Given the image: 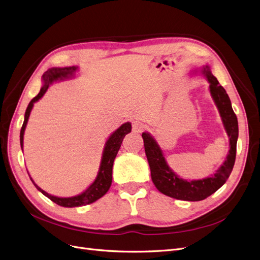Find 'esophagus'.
I'll return each instance as SVG.
<instances>
[{"label": "esophagus", "mask_w": 260, "mask_h": 260, "mask_svg": "<svg viewBox=\"0 0 260 260\" xmlns=\"http://www.w3.org/2000/svg\"><path fill=\"white\" fill-rule=\"evenodd\" d=\"M145 127H146V125L140 121H134L133 122V131L135 133L142 132L143 129H145Z\"/></svg>", "instance_id": "34e87169"}]
</instances>
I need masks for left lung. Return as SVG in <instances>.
Wrapping results in <instances>:
<instances>
[{
	"label": "left lung",
	"instance_id": "left-lung-1",
	"mask_svg": "<svg viewBox=\"0 0 260 260\" xmlns=\"http://www.w3.org/2000/svg\"><path fill=\"white\" fill-rule=\"evenodd\" d=\"M204 74L210 83L211 96L217 106L224 127L229 137V153L226 160L218 168L214 176L193 181L179 178L167 165L162 152L154 138L148 133L142 134L153 183L160 193L180 200L199 201L215 193L229 178L236 160L237 140L239 135L237 115L233 110L228 94L211 73L209 66L205 67Z\"/></svg>",
	"mask_w": 260,
	"mask_h": 260
}]
</instances>
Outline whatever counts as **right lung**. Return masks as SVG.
Instances as JSON below:
<instances>
[{"label":"right lung","mask_w":260,"mask_h":260,"mask_svg":"<svg viewBox=\"0 0 260 260\" xmlns=\"http://www.w3.org/2000/svg\"><path fill=\"white\" fill-rule=\"evenodd\" d=\"M77 71L76 66H70V67H53V69L48 70L45 72L43 75V81L44 85L41 89L40 93H38L35 98L28 104L27 108L25 110L24 114V121L22 124V127L20 131V145L21 148L23 146V134L24 129L26 126V123L28 120V117H30L31 110L33 108V105L35 102H37L40 99L43 98V95L46 93L48 86H49L53 81H56L59 79H64V78H69V77L73 76L74 73ZM132 131V125L129 122H126L122 124L121 126L115 131L113 134H111V136L107 140L105 145V149L103 152V157H102V162L100 166V171L99 175L96 177L95 181L89 186V188L84 190L82 194L75 196V197H69V198H61V197H55L50 194L46 193L45 190H43L40 186H37L35 184V182L33 179L30 177L31 181L33 182V184L35 187L42 191V193L52 200L53 203L56 205L65 207V208H73V207H80V206H85V205H90L98 199L102 198L106 193H107L108 189L110 188L111 182H112V166H113V161L115 156L118 154V151L121 147V143L123 141V138L125 137L126 134L131 133ZM30 176V175H28Z\"/></svg>","instance_id":"1"}]
</instances>
